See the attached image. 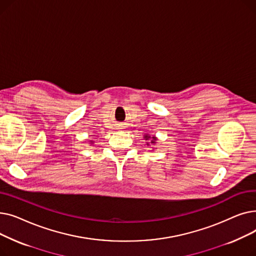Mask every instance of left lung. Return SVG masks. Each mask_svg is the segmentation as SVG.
Segmentation results:
<instances>
[{"label": "left lung", "mask_w": 256, "mask_h": 256, "mask_svg": "<svg viewBox=\"0 0 256 256\" xmlns=\"http://www.w3.org/2000/svg\"><path fill=\"white\" fill-rule=\"evenodd\" d=\"M144 138H145V140H148V139L150 138V136L145 135ZM156 137H152V139L150 140V143H152V144H154V143H156ZM147 145H150V143H147Z\"/></svg>", "instance_id": "8db88e82"}]
</instances>
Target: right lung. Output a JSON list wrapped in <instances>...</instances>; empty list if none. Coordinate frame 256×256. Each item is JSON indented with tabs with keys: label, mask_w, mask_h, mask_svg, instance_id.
Returning a JSON list of instances; mask_svg holds the SVG:
<instances>
[{
	"label": "right lung",
	"mask_w": 256,
	"mask_h": 256,
	"mask_svg": "<svg viewBox=\"0 0 256 256\" xmlns=\"http://www.w3.org/2000/svg\"><path fill=\"white\" fill-rule=\"evenodd\" d=\"M91 142H92V141H91Z\"/></svg>",
	"instance_id": "right-lung-1"
}]
</instances>
